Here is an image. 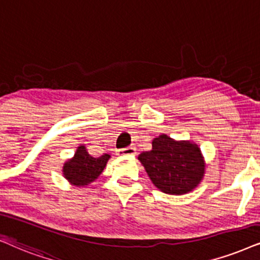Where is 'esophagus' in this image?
Instances as JSON below:
<instances>
[{"mask_svg":"<svg viewBox=\"0 0 260 260\" xmlns=\"http://www.w3.org/2000/svg\"><path fill=\"white\" fill-rule=\"evenodd\" d=\"M137 149L134 146H128L124 147V149L117 150V154H121V156H129V154H136Z\"/></svg>","mask_w":260,"mask_h":260,"instance_id":"34e87169","label":"esophagus"}]
</instances>
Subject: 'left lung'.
Wrapping results in <instances>:
<instances>
[{"label": "left lung", "instance_id": "obj_1", "mask_svg": "<svg viewBox=\"0 0 260 260\" xmlns=\"http://www.w3.org/2000/svg\"><path fill=\"white\" fill-rule=\"evenodd\" d=\"M138 158L153 185L168 194L181 196L196 188L205 169L196 144L175 141L166 134L154 138L152 150L141 152Z\"/></svg>", "mask_w": 260, "mask_h": 260}]
</instances>
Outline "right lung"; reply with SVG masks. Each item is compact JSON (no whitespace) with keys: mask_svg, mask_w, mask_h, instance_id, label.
<instances>
[{"mask_svg":"<svg viewBox=\"0 0 260 260\" xmlns=\"http://www.w3.org/2000/svg\"><path fill=\"white\" fill-rule=\"evenodd\" d=\"M109 158L107 153L94 158L88 154L85 146H79L73 158L66 162L63 175L75 186H86L101 175Z\"/></svg>","mask_w":260,"mask_h":260,"instance_id":"right-lung-1","label":"right lung"}]
</instances>
